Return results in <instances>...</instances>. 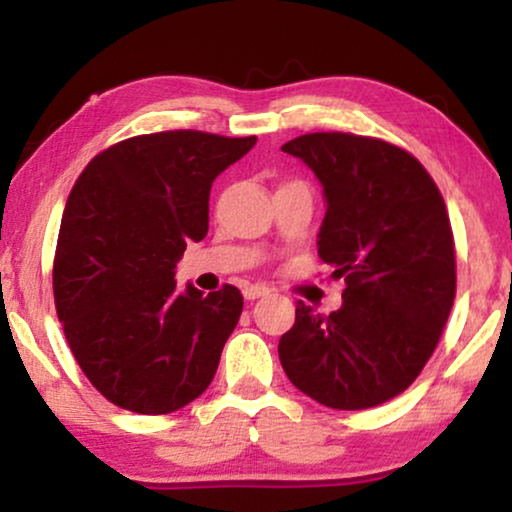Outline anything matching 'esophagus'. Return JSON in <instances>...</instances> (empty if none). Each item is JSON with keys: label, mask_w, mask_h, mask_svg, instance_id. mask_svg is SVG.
Masks as SVG:
<instances>
[{"label": "esophagus", "mask_w": 512, "mask_h": 512, "mask_svg": "<svg viewBox=\"0 0 512 512\" xmlns=\"http://www.w3.org/2000/svg\"><path fill=\"white\" fill-rule=\"evenodd\" d=\"M242 293H244V298H247V300H256V298L268 296L270 289H268V286H263V284H247L242 289Z\"/></svg>", "instance_id": "obj_1"}]
</instances>
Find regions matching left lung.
<instances>
[{
	"instance_id": "obj_1",
	"label": "left lung",
	"mask_w": 512,
	"mask_h": 512,
	"mask_svg": "<svg viewBox=\"0 0 512 512\" xmlns=\"http://www.w3.org/2000/svg\"><path fill=\"white\" fill-rule=\"evenodd\" d=\"M282 151L324 188L317 251L347 289L328 317L298 300L279 361L321 405L373 408L415 382L450 317L457 272L443 195L417 158L382 139L312 132Z\"/></svg>"
}]
</instances>
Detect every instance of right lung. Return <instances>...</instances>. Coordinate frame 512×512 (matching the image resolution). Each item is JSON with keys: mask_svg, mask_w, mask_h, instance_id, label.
<instances>
[{"mask_svg": "<svg viewBox=\"0 0 512 512\" xmlns=\"http://www.w3.org/2000/svg\"><path fill=\"white\" fill-rule=\"evenodd\" d=\"M256 137L139 135L90 160L69 193L53 293L74 359L118 408L167 415L214 380L242 314L235 286L177 291V263L209 228L214 179Z\"/></svg>", "mask_w": 512, "mask_h": 512, "instance_id": "1", "label": "right lung"}]
</instances>
